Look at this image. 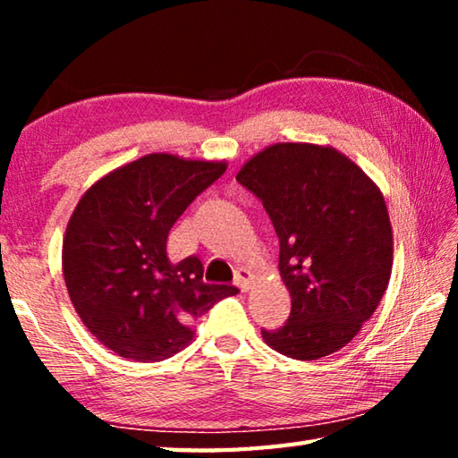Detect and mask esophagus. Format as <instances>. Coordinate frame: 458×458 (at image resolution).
I'll return each instance as SVG.
<instances>
[{
  "label": "esophagus",
  "instance_id": "obj_1",
  "mask_svg": "<svg viewBox=\"0 0 458 458\" xmlns=\"http://www.w3.org/2000/svg\"><path fill=\"white\" fill-rule=\"evenodd\" d=\"M250 284H252V273L250 270H246V268H238L236 270V286L242 293H246L248 289H250Z\"/></svg>",
  "mask_w": 458,
  "mask_h": 458
}]
</instances>
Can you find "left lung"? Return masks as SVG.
I'll return each instance as SVG.
<instances>
[{"mask_svg":"<svg viewBox=\"0 0 458 458\" xmlns=\"http://www.w3.org/2000/svg\"><path fill=\"white\" fill-rule=\"evenodd\" d=\"M236 180L262 199L276 230L291 315L262 339L293 360H319L358 335L392 275L394 236L382 191L329 145L275 143Z\"/></svg>","mask_w":458,"mask_h":458,"instance_id":"1","label":"left lung"}]
</instances>
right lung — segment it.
I'll return each mask as SVG.
<instances>
[{"label": "right lung", "instance_id": "obj_1", "mask_svg": "<svg viewBox=\"0 0 458 458\" xmlns=\"http://www.w3.org/2000/svg\"><path fill=\"white\" fill-rule=\"evenodd\" d=\"M226 161L149 153L100 177L62 240V273L81 321L121 358L161 361L191 344V323L236 286L206 284L198 257L167 259V236Z\"/></svg>", "mask_w": 458, "mask_h": 458}]
</instances>
